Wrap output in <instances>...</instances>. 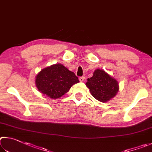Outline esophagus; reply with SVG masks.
<instances>
[{
  "mask_svg": "<svg viewBox=\"0 0 152 152\" xmlns=\"http://www.w3.org/2000/svg\"><path fill=\"white\" fill-rule=\"evenodd\" d=\"M79 79L81 82H83L84 81V79H85V77H80Z\"/></svg>",
  "mask_w": 152,
  "mask_h": 152,
  "instance_id": "obj_1",
  "label": "esophagus"
}]
</instances>
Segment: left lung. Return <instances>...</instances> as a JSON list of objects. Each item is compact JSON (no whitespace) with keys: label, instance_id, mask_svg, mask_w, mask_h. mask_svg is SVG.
Instances as JSON below:
<instances>
[{"label":"left lung","instance_id":"8db88e82","mask_svg":"<svg viewBox=\"0 0 152 152\" xmlns=\"http://www.w3.org/2000/svg\"><path fill=\"white\" fill-rule=\"evenodd\" d=\"M87 81V87L93 97L99 102H107L115 96L119 90L118 81L101 69L95 70L94 75Z\"/></svg>","mask_w":152,"mask_h":152}]
</instances>
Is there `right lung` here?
<instances>
[{"mask_svg": "<svg viewBox=\"0 0 152 152\" xmlns=\"http://www.w3.org/2000/svg\"><path fill=\"white\" fill-rule=\"evenodd\" d=\"M78 82L75 74L61 64L42 69L37 75L35 80L39 91L51 99L63 96L73 84Z\"/></svg>", "mask_w": 152, "mask_h": 152, "instance_id": "right-lung-1", "label": "right lung"}]
</instances>
